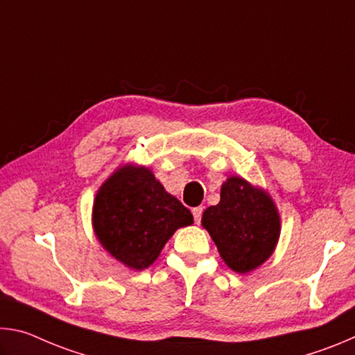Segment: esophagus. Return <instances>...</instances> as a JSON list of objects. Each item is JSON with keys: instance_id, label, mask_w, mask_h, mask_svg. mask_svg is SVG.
Masks as SVG:
<instances>
[{"instance_id": "esophagus-1", "label": "esophagus", "mask_w": 355, "mask_h": 355, "mask_svg": "<svg viewBox=\"0 0 355 355\" xmlns=\"http://www.w3.org/2000/svg\"><path fill=\"white\" fill-rule=\"evenodd\" d=\"M202 213H203V208H202V207H197V208L192 209V216H194V222H196V224H200Z\"/></svg>"}]
</instances>
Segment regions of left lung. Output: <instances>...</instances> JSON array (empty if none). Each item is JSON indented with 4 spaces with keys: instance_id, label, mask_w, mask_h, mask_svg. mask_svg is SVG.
Masks as SVG:
<instances>
[{
    "instance_id": "8db88e82",
    "label": "left lung",
    "mask_w": 355,
    "mask_h": 355,
    "mask_svg": "<svg viewBox=\"0 0 355 355\" xmlns=\"http://www.w3.org/2000/svg\"><path fill=\"white\" fill-rule=\"evenodd\" d=\"M202 225L228 268L241 274L260 266L272 254L280 233L271 197L239 177L222 184L220 202L203 211Z\"/></svg>"
}]
</instances>
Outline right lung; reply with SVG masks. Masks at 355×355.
<instances>
[{
  "label": "right lung",
  "mask_w": 355,
  "mask_h": 355,
  "mask_svg": "<svg viewBox=\"0 0 355 355\" xmlns=\"http://www.w3.org/2000/svg\"><path fill=\"white\" fill-rule=\"evenodd\" d=\"M194 219L167 194L146 167L119 169L101 186L94 203V228L101 245L128 268H148L177 228Z\"/></svg>",
  "instance_id": "right-lung-1"
}]
</instances>
